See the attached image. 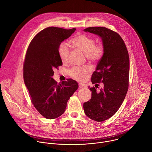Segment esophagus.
I'll use <instances>...</instances> for the list:
<instances>
[{
	"instance_id": "obj_1",
	"label": "esophagus",
	"mask_w": 152,
	"mask_h": 152,
	"mask_svg": "<svg viewBox=\"0 0 152 152\" xmlns=\"http://www.w3.org/2000/svg\"><path fill=\"white\" fill-rule=\"evenodd\" d=\"M79 87L80 88H86V85L85 84H83V83H79Z\"/></svg>"
}]
</instances>
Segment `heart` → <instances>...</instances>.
Returning a JSON list of instances; mask_svg holds the SVG:
<instances>
[{
    "instance_id": "obj_1",
    "label": "heart",
    "mask_w": 152,
    "mask_h": 152,
    "mask_svg": "<svg viewBox=\"0 0 152 152\" xmlns=\"http://www.w3.org/2000/svg\"><path fill=\"white\" fill-rule=\"evenodd\" d=\"M74 46L80 49L86 54L89 61H97L100 60L104 53V47L101 43L96 44L94 39L85 34H79L72 39ZM58 55L62 62H67L70 49L66 42L61 43L58 47ZM91 71L90 66H75L69 71V75L79 81H83L87 79Z\"/></svg>"
}]
</instances>
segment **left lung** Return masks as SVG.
Listing matches in <instances>:
<instances>
[{"label":"left lung","mask_w":152,"mask_h":152,"mask_svg":"<svg viewBox=\"0 0 152 152\" xmlns=\"http://www.w3.org/2000/svg\"><path fill=\"white\" fill-rule=\"evenodd\" d=\"M100 37L104 53L91 77L93 84L104 83L97 92L93 87L91 99L83 103L85 114L90 119L102 121L109 119L118 110L129 87V56L123 39L117 32L105 27H90L84 29Z\"/></svg>","instance_id":"left-lung-1"}]
</instances>
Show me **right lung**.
<instances>
[{
  "label": "right lung",
  "mask_w": 152,
  "mask_h": 152,
  "mask_svg": "<svg viewBox=\"0 0 152 152\" xmlns=\"http://www.w3.org/2000/svg\"><path fill=\"white\" fill-rule=\"evenodd\" d=\"M76 31L49 27L38 32L28 46L23 64V79L31 102L39 114L55 119L65 111L70 97L79 86L68 79L58 83L52 76L54 70L62 65L58 55L61 43Z\"/></svg>",
  "instance_id": "right-lung-1"
}]
</instances>
